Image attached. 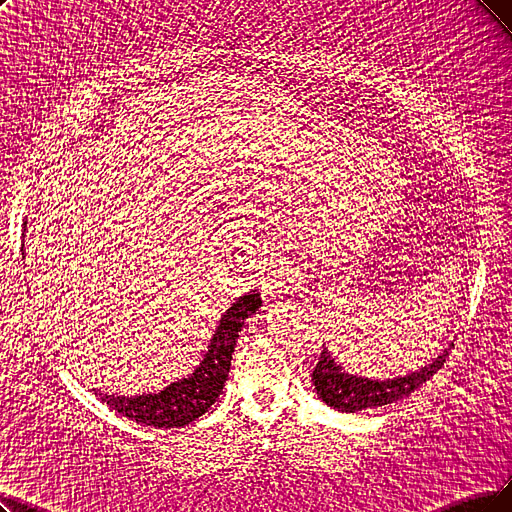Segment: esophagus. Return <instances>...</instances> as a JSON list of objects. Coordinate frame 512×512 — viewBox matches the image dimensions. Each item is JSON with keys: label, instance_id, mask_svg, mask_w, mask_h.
Masks as SVG:
<instances>
[{"label": "esophagus", "instance_id": "34e87169", "mask_svg": "<svg viewBox=\"0 0 512 512\" xmlns=\"http://www.w3.org/2000/svg\"><path fill=\"white\" fill-rule=\"evenodd\" d=\"M300 281L298 269H294L290 262H279L275 267L264 275L262 279V296L267 300L281 298L285 294H290Z\"/></svg>", "mask_w": 512, "mask_h": 512}]
</instances>
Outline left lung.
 Masks as SVG:
<instances>
[{"mask_svg":"<svg viewBox=\"0 0 512 512\" xmlns=\"http://www.w3.org/2000/svg\"><path fill=\"white\" fill-rule=\"evenodd\" d=\"M449 349H454V342H449L431 363L418 367V370L405 376L380 380L349 374L344 370V365L334 357V353H330L323 346L317 367L313 370L317 397L342 414H357L361 410H370V407L395 403L407 395H412L426 380H431L433 374L441 370L445 357L449 355Z\"/></svg>","mask_w":512,"mask_h":512,"instance_id":"left-lung-1","label":"left lung"}]
</instances>
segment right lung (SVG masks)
<instances>
[{"label": "right lung", "mask_w": 512, "mask_h": 512, "mask_svg": "<svg viewBox=\"0 0 512 512\" xmlns=\"http://www.w3.org/2000/svg\"><path fill=\"white\" fill-rule=\"evenodd\" d=\"M27 231V222H25ZM25 254V243L23 250ZM262 306L260 294L250 290L239 296L224 313L216 325L214 336L208 344V351L203 355L195 372L187 378H180L168 384L159 393H145L136 397L126 395H107L94 391L111 410L124 414L126 418L155 428H178L193 422L195 418L206 414L212 403L220 397L222 386L227 382L235 344L239 338L245 319L256 315Z\"/></svg>", "instance_id": "1"}]
</instances>
